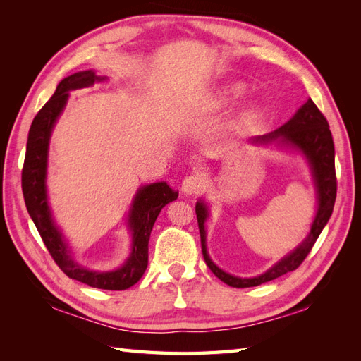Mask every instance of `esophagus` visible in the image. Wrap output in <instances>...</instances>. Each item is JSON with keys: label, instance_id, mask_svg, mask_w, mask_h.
<instances>
[{"label": "esophagus", "instance_id": "obj_1", "mask_svg": "<svg viewBox=\"0 0 361 361\" xmlns=\"http://www.w3.org/2000/svg\"><path fill=\"white\" fill-rule=\"evenodd\" d=\"M203 187V179L200 174L194 173V174H190V176H187L183 179L182 182V192L183 194H195L199 192Z\"/></svg>", "mask_w": 361, "mask_h": 361}]
</instances>
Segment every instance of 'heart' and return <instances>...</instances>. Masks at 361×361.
Returning <instances> with one entry per match:
<instances>
[{
    "label": "heart",
    "instance_id": "obj_1",
    "mask_svg": "<svg viewBox=\"0 0 361 361\" xmlns=\"http://www.w3.org/2000/svg\"><path fill=\"white\" fill-rule=\"evenodd\" d=\"M245 93V85L241 82H233V84H227L223 85L221 89H218L216 93L212 97V105L221 108V106H227L233 104L235 101H238L239 97H243ZM257 105H250L247 106L244 113L239 117V125H245L250 123L257 116Z\"/></svg>",
    "mask_w": 361,
    "mask_h": 361
}]
</instances>
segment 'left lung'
Returning a JSON list of instances; mask_svg holds the SVG:
<instances>
[{
    "label": "left lung",
    "mask_w": 361,
    "mask_h": 361,
    "mask_svg": "<svg viewBox=\"0 0 361 361\" xmlns=\"http://www.w3.org/2000/svg\"><path fill=\"white\" fill-rule=\"evenodd\" d=\"M251 143H271V141H277L279 145L289 146L300 150L301 154L307 158L312 174L316 185V191H318V211L313 220L312 228L309 236L295 248L292 253L286 257L279 260L277 264L269 268L264 274H260L253 279H241L227 274L223 269L218 268L211 260L209 255L206 251V231L204 223L207 218V206L203 200L195 203V214H197V223L200 231L202 239V253L204 257L206 265L214 274L224 281L226 285L232 288H251L259 286L262 283H267L274 280L286 272L297 269L302 260L307 257L312 247L314 245L316 239L319 238L322 228L329 223L330 216L333 214V207L336 202V192H337V180H336V169H334V143L331 137V130L329 122L319 111V108L314 105L312 99L305 102L300 110L295 113V116L279 129L272 130L271 134L255 137L250 140Z\"/></svg>",
    "instance_id": "obj_1"
}]
</instances>
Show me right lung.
<instances>
[{"mask_svg": "<svg viewBox=\"0 0 361 361\" xmlns=\"http://www.w3.org/2000/svg\"><path fill=\"white\" fill-rule=\"evenodd\" d=\"M102 80L104 78L96 76L93 71L76 72L68 76L61 80L56 93L36 114L28 133L23 167V192L27 211L37 227L43 244L47 245L49 255L64 274L92 288L123 290L134 286L143 277L147 268L152 227H154L162 207L178 199V192L173 191L166 182L145 185L138 190L128 215V227L133 232V251L122 268L101 272L85 269L73 262L61 232L54 224L45 183L49 137L54 125L68 102L69 92L93 85L94 81Z\"/></svg>", "mask_w": 361, "mask_h": 361, "instance_id": "right-lung-1", "label": "right lung"}]
</instances>
